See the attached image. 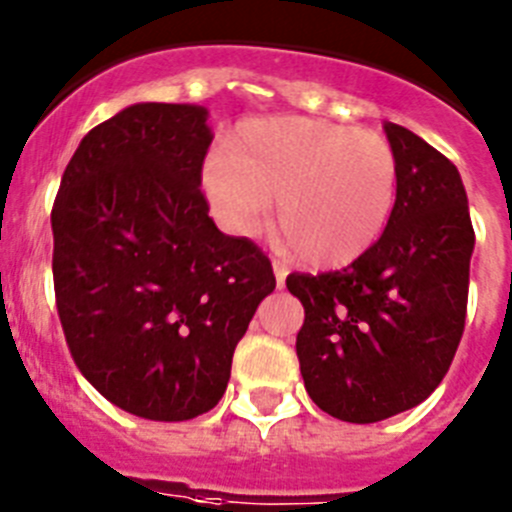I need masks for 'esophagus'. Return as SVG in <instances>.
<instances>
[{"label": "esophagus", "instance_id": "esophagus-1", "mask_svg": "<svg viewBox=\"0 0 512 512\" xmlns=\"http://www.w3.org/2000/svg\"><path fill=\"white\" fill-rule=\"evenodd\" d=\"M274 276H276V287L279 289H284V284H287V276H289V271H287V266L284 264H279V261H274Z\"/></svg>", "mask_w": 512, "mask_h": 512}]
</instances>
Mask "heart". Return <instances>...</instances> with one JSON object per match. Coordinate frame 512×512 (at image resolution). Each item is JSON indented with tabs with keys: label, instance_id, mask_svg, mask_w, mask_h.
Listing matches in <instances>:
<instances>
[{
	"label": "heart",
	"instance_id": "obj_1",
	"mask_svg": "<svg viewBox=\"0 0 512 512\" xmlns=\"http://www.w3.org/2000/svg\"><path fill=\"white\" fill-rule=\"evenodd\" d=\"M398 162L373 131L302 116L238 126L203 170L233 236H251L274 198V233L309 269H342L378 243L396 205Z\"/></svg>",
	"mask_w": 512,
	"mask_h": 512
}]
</instances>
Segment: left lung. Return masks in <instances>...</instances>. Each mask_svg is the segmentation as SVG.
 <instances>
[{
  "label": "left lung",
  "instance_id": "left-lung-1",
  "mask_svg": "<svg viewBox=\"0 0 512 512\" xmlns=\"http://www.w3.org/2000/svg\"><path fill=\"white\" fill-rule=\"evenodd\" d=\"M383 131L398 162L383 236L348 269L287 279L304 307V388L350 424L414 409L442 383L464 330L475 251L457 167L414 131L391 121Z\"/></svg>",
  "mask_w": 512,
  "mask_h": 512
}]
</instances>
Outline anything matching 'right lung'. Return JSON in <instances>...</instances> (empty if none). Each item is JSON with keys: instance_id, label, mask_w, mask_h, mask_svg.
<instances>
[{"instance_id": "1", "label": "right lung", "mask_w": 512, "mask_h": 512, "mask_svg": "<svg viewBox=\"0 0 512 512\" xmlns=\"http://www.w3.org/2000/svg\"><path fill=\"white\" fill-rule=\"evenodd\" d=\"M208 116L195 103L121 109L81 139L50 215L70 355L103 398L142 419L213 409L276 287L264 253L208 215Z\"/></svg>"}]
</instances>
